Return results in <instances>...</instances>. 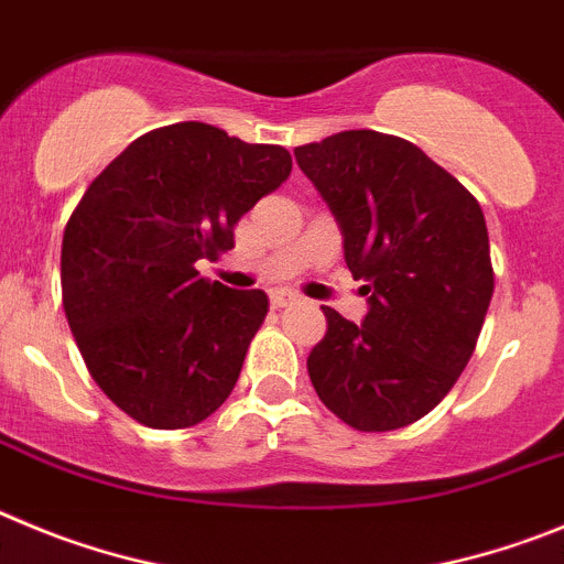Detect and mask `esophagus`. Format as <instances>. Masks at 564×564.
I'll return each mask as SVG.
<instances>
[{
	"mask_svg": "<svg viewBox=\"0 0 564 564\" xmlns=\"http://www.w3.org/2000/svg\"><path fill=\"white\" fill-rule=\"evenodd\" d=\"M270 301L275 308H283V306H289V303L297 301V294L289 292V289H275V292L270 294Z\"/></svg>",
	"mask_w": 564,
	"mask_h": 564,
	"instance_id": "34e87169",
	"label": "esophagus"
}]
</instances>
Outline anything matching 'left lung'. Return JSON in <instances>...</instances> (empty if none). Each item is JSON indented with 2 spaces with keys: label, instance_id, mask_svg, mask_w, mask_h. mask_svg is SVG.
I'll list each match as a JSON object with an SVG mask.
<instances>
[{
  "label": "left lung",
  "instance_id": "obj_1",
  "mask_svg": "<svg viewBox=\"0 0 564 564\" xmlns=\"http://www.w3.org/2000/svg\"><path fill=\"white\" fill-rule=\"evenodd\" d=\"M365 281L362 326L323 306L308 354L319 402L348 427L388 433L427 415L469 362L495 292L478 199L419 145L370 129L294 149Z\"/></svg>",
  "mask_w": 564,
  "mask_h": 564
}]
</instances>
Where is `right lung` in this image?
I'll list each match as a JSON object with an SVG mask.
<instances>
[{
  "label": "right lung",
  "instance_id": "add662e5",
  "mask_svg": "<svg viewBox=\"0 0 564 564\" xmlns=\"http://www.w3.org/2000/svg\"><path fill=\"white\" fill-rule=\"evenodd\" d=\"M289 171L281 145L187 120L137 137L80 196L61 245L64 312L95 382L145 427H194L236 388L270 301L196 261L232 250V227Z\"/></svg>",
  "mask_w": 564,
  "mask_h": 564
}]
</instances>
